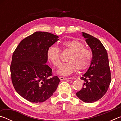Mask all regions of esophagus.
<instances>
[{"label": "esophagus", "instance_id": "obj_1", "mask_svg": "<svg viewBox=\"0 0 121 121\" xmlns=\"http://www.w3.org/2000/svg\"><path fill=\"white\" fill-rule=\"evenodd\" d=\"M59 79H60L61 81H63V80H67V79H69L70 78H67V77H59Z\"/></svg>", "mask_w": 121, "mask_h": 121}]
</instances>
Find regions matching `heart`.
Returning a JSON list of instances; mask_svg holds the SVG:
<instances>
[{
    "label": "heart",
    "mask_w": 121,
    "mask_h": 121,
    "mask_svg": "<svg viewBox=\"0 0 121 121\" xmlns=\"http://www.w3.org/2000/svg\"><path fill=\"white\" fill-rule=\"evenodd\" d=\"M62 46L71 52L67 59V62L61 66L58 71L60 75L67 76L75 72L77 69L84 71L89 68L92 62V53L89 49L84 48L82 42L78 40L65 41L62 43ZM48 60L54 65L59 67L61 65L60 50L58 47L52 46L47 51Z\"/></svg>",
    "instance_id": "obj_1"
}]
</instances>
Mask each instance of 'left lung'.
I'll list each match as a JSON object with an SVG mask.
<instances>
[{
  "label": "left lung",
  "instance_id": "1",
  "mask_svg": "<svg viewBox=\"0 0 121 121\" xmlns=\"http://www.w3.org/2000/svg\"><path fill=\"white\" fill-rule=\"evenodd\" d=\"M83 37L91 49V64L81 77L84 81L83 87L76 95L83 102L92 103L98 101L107 92L111 82L107 51L98 39L85 32Z\"/></svg>",
  "mask_w": 121,
  "mask_h": 121
}]
</instances>
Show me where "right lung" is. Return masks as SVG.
<instances>
[{
	"label": "right lung",
	"instance_id": "obj_1",
	"mask_svg": "<svg viewBox=\"0 0 121 121\" xmlns=\"http://www.w3.org/2000/svg\"><path fill=\"white\" fill-rule=\"evenodd\" d=\"M47 32L36 31L23 39L14 51L11 65V78L16 91L28 101L42 102L56 91L60 80L51 77L46 63L48 48L59 39Z\"/></svg>",
	"mask_w": 121,
	"mask_h": 121
}]
</instances>
